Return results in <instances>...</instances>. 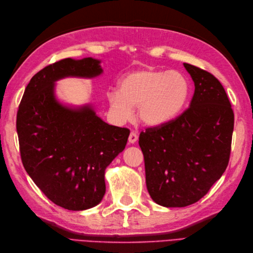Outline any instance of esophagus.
Segmentation results:
<instances>
[{
	"instance_id": "obj_1",
	"label": "esophagus",
	"mask_w": 253,
	"mask_h": 253,
	"mask_svg": "<svg viewBox=\"0 0 253 253\" xmlns=\"http://www.w3.org/2000/svg\"><path fill=\"white\" fill-rule=\"evenodd\" d=\"M137 140H138V133L136 131H131L129 138H128V141H129V143H135L137 142Z\"/></svg>"
}]
</instances>
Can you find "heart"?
Returning <instances> with one entry per match:
<instances>
[{"label": "heart", "instance_id": "heart-1", "mask_svg": "<svg viewBox=\"0 0 253 253\" xmlns=\"http://www.w3.org/2000/svg\"><path fill=\"white\" fill-rule=\"evenodd\" d=\"M190 95V84L176 71L144 68L126 75L118 84V92L109 94L110 110L115 120H131L132 107L144 125L157 127L174 120L184 110Z\"/></svg>", "mask_w": 253, "mask_h": 253}]
</instances>
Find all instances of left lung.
Returning <instances> with one entry per match:
<instances>
[{"label":"left lung","instance_id":"8db88e82","mask_svg":"<svg viewBox=\"0 0 253 253\" xmlns=\"http://www.w3.org/2000/svg\"><path fill=\"white\" fill-rule=\"evenodd\" d=\"M184 66L195 83L190 106L139 136L148 191L166 208L190 206L206 196L226 169L232 147L234 112L222 84L207 71Z\"/></svg>","mask_w":253,"mask_h":253}]
</instances>
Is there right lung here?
Instances as JSON below:
<instances>
[{
  "mask_svg": "<svg viewBox=\"0 0 253 253\" xmlns=\"http://www.w3.org/2000/svg\"><path fill=\"white\" fill-rule=\"evenodd\" d=\"M100 61L64 58L31 78L17 112L16 128L24 168L56 206L72 211L95 207L105 193V169L126 147L129 129L112 126L90 105L73 109L55 98V82L93 78Z\"/></svg>",
  "mask_w": 253,
  "mask_h": 253,
  "instance_id": "obj_1",
  "label": "right lung"
}]
</instances>
